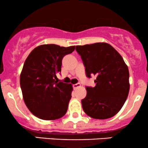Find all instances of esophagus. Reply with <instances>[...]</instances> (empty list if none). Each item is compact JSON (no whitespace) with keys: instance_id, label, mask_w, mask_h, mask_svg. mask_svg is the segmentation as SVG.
Instances as JSON below:
<instances>
[{"instance_id":"1","label":"esophagus","mask_w":148,"mask_h":148,"mask_svg":"<svg viewBox=\"0 0 148 148\" xmlns=\"http://www.w3.org/2000/svg\"><path fill=\"white\" fill-rule=\"evenodd\" d=\"M80 86H81V84H79V83H78V84H76L73 85V88H74V89H76V88L80 87Z\"/></svg>"}]
</instances>
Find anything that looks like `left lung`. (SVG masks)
Segmentation results:
<instances>
[{
  "label": "left lung",
  "instance_id": "obj_1",
  "mask_svg": "<svg viewBox=\"0 0 148 148\" xmlns=\"http://www.w3.org/2000/svg\"><path fill=\"white\" fill-rule=\"evenodd\" d=\"M86 76L95 75V87H86L83 109L91 118L104 120L120 111L130 91V72L123 57L105 42L76 46Z\"/></svg>",
  "mask_w": 148,
  "mask_h": 148
}]
</instances>
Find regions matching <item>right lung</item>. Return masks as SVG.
Instances as JSON below:
<instances>
[{
    "label": "right lung",
    "instance_id": "1",
    "mask_svg": "<svg viewBox=\"0 0 148 148\" xmlns=\"http://www.w3.org/2000/svg\"><path fill=\"white\" fill-rule=\"evenodd\" d=\"M74 49L75 46L40 45L25 60L20 75V86L25 105L37 118L53 120L67 113L72 86L55 79L61 72L63 57Z\"/></svg>",
    "mask_w": 148,
    "mask_h": 148
}]
</instances>
